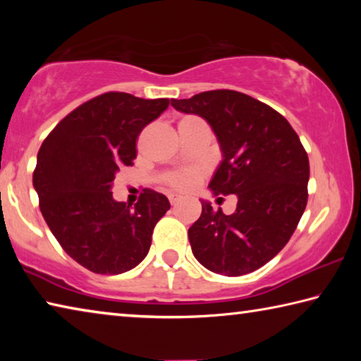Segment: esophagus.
<instances>
[{"label":"esophagus","instance_id":"esophagus-1","mask_svg":"<svg viewBox=\"0 0 361 361\" xmlns=\"http://www.w3.org/2000/svg\"><path fill=\"white\" fill-rule=\"evenodd\" d=\"M169 200H170V204H172V205H176L180 202V197H178V195H175V194H170Z\"/></svg>","mask_w":361,"mask_h":361}]
</instances>
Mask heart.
<instances>
[{
	"label": "heart",
	"mask_w": 361,
	"mask_h": 361,
	"mask_svg": "<svg viewBox=\"0 0 361 361\" xmlns=\"http://www.w3.org/2000/svg\"><path fill=\"white\" fill-rule=\"evenodd\" d=\"M191 119V118H186ZM204 175V169L200 167H188V169H178L172 170L164 175V185L167 188L173 189L178 192H186L197 185Z\"/></svg>",
	"instance_id": "obj_1"
}]
</instances>
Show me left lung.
I'll return each mask as SVG.
<instances>
[{"label": "left lung", "mask_w": 361, "mask_h": 361, "mask_svg": "<svg viewBox=\"0 0 361 361\" xmlns=\"http://www.w3.org/2000/svg\"><path fill=\"white\" fill-rule=\"evenodd\" d=\"M172 106L212 126L223 161L209 188L215 195H237L232 215L200 200L202 215L188 231L195 259L229 277L253 272L288 243L302 216L307 152L282 114L242 92L209 90L173 99Z\"/></svg>", "instance_id": "1"}]
</instances>
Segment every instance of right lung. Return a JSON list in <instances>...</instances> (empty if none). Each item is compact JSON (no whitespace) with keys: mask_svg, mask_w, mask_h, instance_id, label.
<instances>
[{"mask_svg":"<svg viewBox=\"0 0 361 361\" xmlns=\"http://www.w3.org/2000/svg\"><path fill=\"white\" fill-rule=\"evenodd\" d=\"M169 103L102 94L65 116L41 145L33 172L41 213L65 252L89 271L116 276L138 266L170 209L152 189H143L133 209L111 192L119 169L133 166L140 132Z\"/></svg>","mask_w":361,"mask_h":361,"instance_id":"right-lung-1","label":"right lung"}]
</instances>
